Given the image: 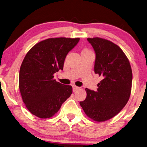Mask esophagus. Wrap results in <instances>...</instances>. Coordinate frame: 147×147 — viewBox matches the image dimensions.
I'll use <instances>...</instances> for the list:
<instances>
[{"instance_id":"1","label":"esophagus","mask_w":147,"mask_h":147,"mask_svg":"<svg viewBox=\"0 0 147 147\" xmlns=\"http://www.w3.org/2000/svg\"><path fill=\"white\" fill-rule=\"evenodd\" d=\"M72 88H73L74 92H76V90H78V89H79V87H78V86H77L76 85H72Z\"/></svg>"}]
</instances>
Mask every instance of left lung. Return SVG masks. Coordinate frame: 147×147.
<instances>
[{"label": "left lung", "mask_w": 147, "mask_h": 147, "mask_svg": "<svg viewBox=\"0 0 147 147\" xmlns=\"http://www.w3.org/2000/svg\"><path fill=\"white\" fill-rule=\"evenodd\" d=\"M96 53L95 74L102 80L96 91L86 88V99L80 102L84 112L97 122L107 121L123 109L130 96L132 71L123 51L111 41L87 38Z\"/></svg>", "instance_id": "1"}]
</instances>
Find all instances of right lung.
<instances>
[{
  "label": "right lung",
  "instance_id": "1",
  "mask_svg": "<svg viewBox=\"0 0 147 147\" xmlns=\"http://www.w3.org/2000/svg\"><path fill=\"white\" fill-rule=\"evenodd\" d=\"M79 40L48 38L26 53L19 70V88L26 107L32 115L40 119L53 117L71 94V86L57 82L53 75L63 69L67 54Z\"/></svg>",
  "mask_w": 147,
  "mask_h": 147
}]
</instances>
